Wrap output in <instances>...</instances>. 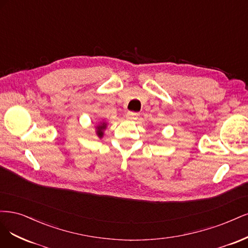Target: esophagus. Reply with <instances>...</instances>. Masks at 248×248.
<instances>
[{
    "mask_svg": "<svg viewBox=\"0 0 248 248\" xmlns=\"http://www.w3.org/2000/svg\"><path fill=\"white\" fill-rule=\"evenodd\" d=\"M138 115H139L138 113L131 112V111H129V112L125 114V117H126V119H129V121H135V119H137Z\"/></svg>",
    "mask_w": 248,
    "mask_h": 248,
    "instance_id": "obj_1",
    "label": "esophagus"
}]
</instances>
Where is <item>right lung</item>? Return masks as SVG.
Instances as JSON below:
<instances>
[{
  "mask_svg": "<svg viewBox=\"0 0 248 248\" xmlns=\"http://www.w3.org/2000/svg\"><path fill=\"white\" fill-rule=\"evenodd\" d=\"M106 125L107 124L106 123H101V124H99L97 126V135L99 138H102L103 135H104V130L106 129Z\"/></svg>",
  "mask_w": 248,
  "mask_h": 248,
  "instance_id": "1",
  "label": "right lung"
}]
</instances>
